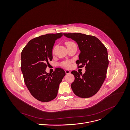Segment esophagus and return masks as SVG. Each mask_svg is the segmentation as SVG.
<instances>
[{"label":"esophagus","instance_id":"34e87169","mask_svg":"<svg viewBox=\"0 0 130 130\" xmlns=\"http://www.w3.org/2000/svg\"><path fill=\"white\" fill-rule=\"evenodd\" d=\"M65 72L66 74H70V73H71V72H70L69 70H65Z\"/></svg>","mask_w":130,"mask_h":130}]
</instances>
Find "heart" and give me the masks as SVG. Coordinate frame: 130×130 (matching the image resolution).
<instances>
[{"label":"heart","instance_id":"1","mask_svg":"<svg viewBox=\"0 0 130 130\" xmlns=\"http://www.w3.org/2000/svg\"><path fill=\"white\" fill-rule=\"evenodd\" d=\"M72 42H67L66 43V44L67 45H69V44L72 43ZM62 65L64 66H65V67H68L69 66V64L68 63V62H64L63 64H62Z\"/></svg>","mask_w":130,"mask_h":130}]
</instances>
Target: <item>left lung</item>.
<instances>
[{
	"label": "left lung",
	"instance_id": "left-lung-1",
	"mask_svg": "<svg viewBox=\"0 0 130 130\" xmlns=\"http://www.w3.org/2000/svg\"><path fill=\"white\" fill-rule=\"evenodd\" d=\"M63 34L78 44L80 53L76 63L80 65L78 68L85 66L86 69L83 74L75 70L71 72L75 77L72 90L79 97H91L98 92L105 80L109 65L107 49L95 36L80 33Z\"/></svg>",
	"mask_w": 130,
	"mask_h": 130
}]
</instances>
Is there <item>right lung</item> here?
I'll return each mask as SVG.
<instances>
[{"instance_id": "right-lung-1", "label": "right lung", "mask_w": 130, "mask_h": 130, "mask_svg": "<svg viewBox=\"0 0 130 130\" xmlns=\"http://www.w3.org/2000/svg\"><path fill=\"white\" fill-rule=\"evenodd\" d=\"M62 33L47 34L30 40L22 51L21 69L25 84L37 100L49 102L58 93L60 83L65 76L64 70L57 68L52 74L46 72L49 61L52 60V49Z\"/></svg>"}]
</instances>
